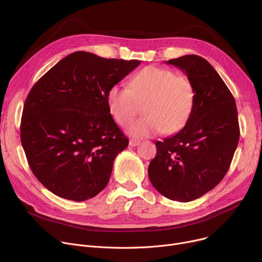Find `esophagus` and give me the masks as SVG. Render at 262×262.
I'll list each match as a JSON object with an SVG mask.
<instances>
[{"label":"esophagus","instance_id":"obj_1","mask_svg":"<svg viewBox=\"0 0 262 262\" xmlns=\"http://www.w3.org/2000/svg\"><path fill=\"white\" fill-rule=\"evenodd\" d=\"M140 143H141V141L136 140V139H130V140H129V146H132V147H136V146H138Z\"/></svg>","mask_w":262,"mask_h":262}]
</instances>
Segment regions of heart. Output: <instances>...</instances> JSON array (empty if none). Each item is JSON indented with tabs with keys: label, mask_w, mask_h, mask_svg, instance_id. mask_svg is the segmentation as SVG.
Returning <instances> with one entry per match:
<instances>
[{
	"label": "heart",
	"mask_w": 262,
	"mask_h": 262,
	"mask_svg": "<svg viewBox=\"0 0 262 262\" xmlns=\"http://www.w3.org/2000/svg\"><path fill=\"white\" fill-rule=\"evenodd\" d=\"M194 100V85L188 77L156 65L137 72L129 87L117 84L106 94L110 113L122 126L135 118L139 104L144 103L145 116L127 127V133L134 137L177 133L188 122Z\"/></svg>",
	"instance_id": "1"
}]
</instances>
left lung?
I'll use <instances>...</instances> for the list:
<instances>
[{"instance_id": "1", "label": "left lung", "mask_w": 262, "mask_h": 262, "mask_svg": "<svg viewBox=\"0 0 262 262\" xmlns=\"http://www.w3.org/2000/svg\"><path fill=\"white\" fill-rule=\"evenodd\" d=\"M166 63L192 81L195 100L184 127L156 143L148 176L166 198L190 202L212 190L227 173L239 139L237 110L230 90L204 58L185 55Z\"/></svg>"}]
</instances>
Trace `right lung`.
I'll use <instances>...</instances> for the list:
<instances>
[{"mask_svg": "<svg viewBox=\"0 0 262 262\" xmlns=\"http://www.w3.org/2000/svg\"><path fill=\"white\" fill-rule=\"evenodd\" d=\"M140 64L74 52L33 86L20 140L33 174L53 194L80 202L105 188L115 158L128 145L106 94Z\"/></svg>", "mask_w": 262, "mask_h": 262, "instance_id": "obj_1", "label": "right lung"}]
</instances>
